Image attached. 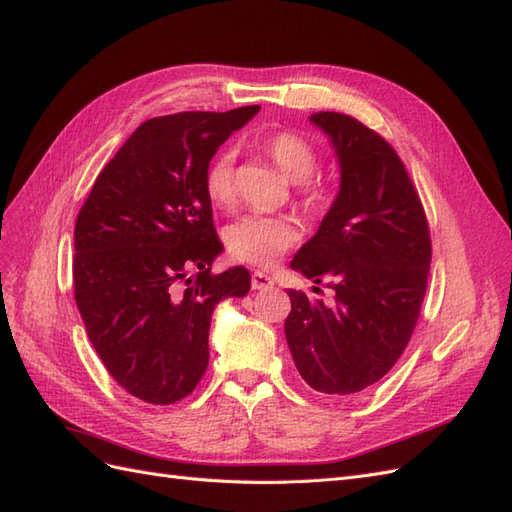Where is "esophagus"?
<instances>
[{
    "label": "esophagus",
    "mask_w": 512,
    "mask_h": 512,
    "mask_svg": "<svg viewBox=\"0 0 512 512\" xmlns=\"http://www.w3.org/2000/svg\"><path fill=\"white\" fill-rule=\"evenodd\" d=\"M267 288H273L271 277L262 271H254L252 273V290H267Z\"/></svg>",
    "instance_id": "obj_1"
}]
</instances>
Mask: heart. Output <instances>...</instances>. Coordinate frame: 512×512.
<instances>
[{"mask_svg": "<svg viewBox=\"0 0 512 512\" xmlns=\"http://www.w3.org/2000/svg\"><path fill=\"white\" fill-rule=\"evenodd\" d=\"M280 173L297 183L299 203L307 209H318L327 200L324 185L312 177L318 164L316 149L303 136L294 132H273L260 143ZM205 194L213 207L228 209L235 205V153L230 149L213 156L205 170ZM299 226L288 218H265V215H247L226 230L228 254L243 265L260 269L273 267L290 247L299 241Z\"/></svg>", "mask_w": 512, "mask_h": 512, "instance_id": "b5f03b06", "label": "heart"}]
</instances>
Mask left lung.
<instances>
[{"mask_svg":"<svg viewBox=\"0 0 512 512\" xmlns=\"http://www.w3.org/2000/svg\"><path fill=\"white\" fill-rule=\"evenodd\" d=\"M312 121L331 136L342 188L290 267L327 280L335 297L324 303L288 290L284 331L301 378L344 397L378 382L404 354L425 299L431 237L404 162L376 130L344 113Z\"/></svg>","mask_w":512,"mask_h":512,"instance_id":"left-lung-1","label":"left lung"}]
</instances>
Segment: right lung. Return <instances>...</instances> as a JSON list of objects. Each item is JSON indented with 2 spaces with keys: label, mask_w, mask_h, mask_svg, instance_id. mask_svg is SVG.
I'll return each mask as SVG.
<instances>
[{
  "label": "right lung",
  "mask_w": 512,
  "mask_h": 512,
  "mask_svg": "<svg viewBox=\"0 0 512 512\" xmlns=\"http://www.w3.org/2000/svg\"><path fill=\"white\" fill-rule=\"evenodd\" d=\"M256 113L241 106L145 121L102 168L76 218V307L108 374L147 404H175L196 389L213 307L250 292L243 267L211 273L222 243L205 170Z\"/></svg>",
  "instance_id": "obj_1"
}]
</instances>
